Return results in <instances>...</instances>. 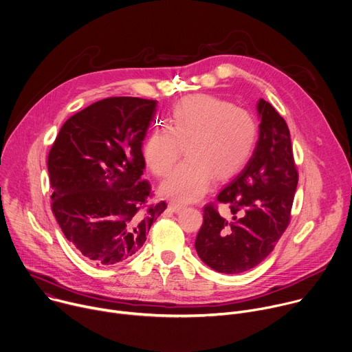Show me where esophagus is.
Listing matches in <instances>:
<instances>
[{
  "label": "esophagus",
  "mask_w": 352,
  "mask_h": 352,
  "mask_svg": "<svg viewBox=\"0 0 352 352\" xmlns=\"http://www.w3.org/2000/svg\"><path fill=\"white\" fill-rule=\"evenodd\" d=\"M168 208L172 210V212H179V210L183 209V205L179 204V202H176V201H170L169 205H168Z\"/></svg>",
  "instance_id": "1"
}]
</instances>
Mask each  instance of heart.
<instances>
[{
	"label": "heart",
	"instance_id": "obj_1",
	"mask_svg": "<svg viewBox=\"0 0 352 352\" xmlns=\"http://www.w3.org/2000/svg\"><path fill=\"white\" fill-rule=\"evenodd\" d=\"M258 140V123L244 108L209 94L183 98L173 108L166 131L153 133L143 158L160 177L170 173L184 146V158L162 183L161 194L180 202L205 194L212 176L226 179L248 162Z\"/></svg>",
	"mask_w": 352,
	"mask_h": 352
}]
</instances>
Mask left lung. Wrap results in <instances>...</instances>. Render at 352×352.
Returning a JSON list of instances; mask_svg holds the SVG:
<instances>
[{
    "mask_svg": "<svg viewBox=\"0 0 352 352\" xmlns=\"http://www.w3.org/2000/svg\"><path fill=\"white\" fill-rule=\"evenodd\" d=\"M259 138L244 169L218 194L230 209L223 218L212 202L204 206L195 239L198 256L217 272L252 269L274 248L292 218L298 172L286 120L265 100L256 105Z\"/></svg>",
    "mask_w": 352,
    "mask_h": 352,
    "instance_id": "1",
    "label": "left lung"
}]
</instances>
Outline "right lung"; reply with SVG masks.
I'll return each mask as SVG.
<instances>
[{
    "mask_svg": "<svg viewBox=\"0 0 352 352\" xmlns=\"http://www.w3.org/2000/svg\"><path fill=\"white\" fill-rule=\"evenodd\" d=\"M157 101L109 97L70 116L48 154L51 209L69 240L98 266L120 263L143 247L166 202L148 205L143 140Z\"/></svg>",
    "mask_w": 352,
    "mask_h": 352,
    "instance_id": "right-lung-1",
    "label": "right lung"
}]
</instances>
